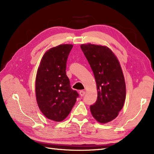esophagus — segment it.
Listing matches in <instances>:
<instances>
[{
	"label": "esophagus",
	"instance_id": "34e87169",
	"mask_svg": "<svg viewBox=\"0 0 154 154\" xmlns=\"http://www.w3.org/2000/svg\"><path fill=\"white\" fill-rule=\"evenodd\" d=\"M85 91H80V95L81 96H83L85 95Z\"/></svg>",
	"mask_w": 154,
	"mask_h": 154
}]
</instances>
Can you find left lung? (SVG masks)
Listing matches in <instances>:
<instances>
[{"label":"left lung","mask_w":154,"mask_h":154,"mask_svg":"<svg viewBox=\"0 0 154 154\" xmlns=\"http://www.w3.org/2000/svg\"><path fill=\"white\" fill-rule=\"evenodd\" d=\"M94 73L97 91L96 103L90 106L94 118L100 123L114 119L122 109L126 97V85L118 58L105 45H80Z\"/></svg>","instance_id":"1"}]
</instances>
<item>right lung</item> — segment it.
I'll list each match as a JSON object with an SVG mask.
<instances>
[{
  "label": "right lung",
  "instance_id": "right-lung-1",
  "mask_svg": "<svg viewBox=\"0 0 154 154\" xmlns=\"http://www.w3.org/2000/svg\"><path fill=\"white\" fill-rule=\"evenodd\" d=\"M72 44H61L48 50L37 70L35 81L36 102L42 113L56 122L66 119L78 94L72 90L66 75V63Z\"/></svg>",
  "mask_w": 154,
  "mask_h": 154
}]
</instances>
